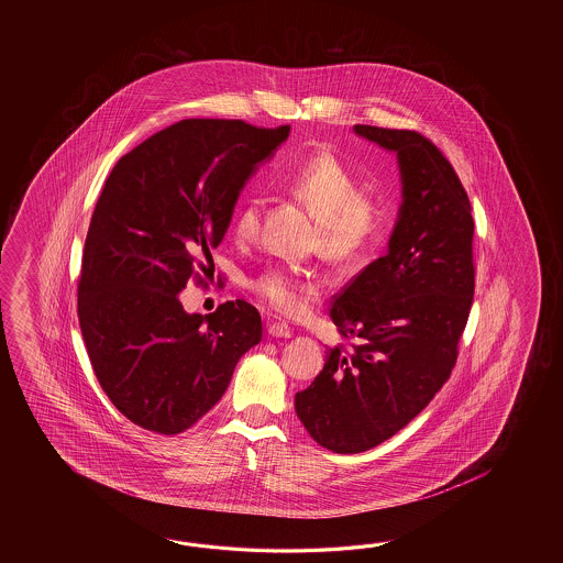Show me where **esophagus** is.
Listing matches in <instances>:
<instances>
[{
	"mask_svg": "<svg viewBox=\"0 0 563 563\" xmlns=\"http://www.w3.org/2000/svg\"><path fill=\"white\" fill-rule=\"evenodd\" d=\"M267 334L274 335V338H289L291 330L286 322H272L267 325Z\"/></svg>",
	"mask_w": 563,
	"mask_h": 563,
	"instance_id": "obj_1",
	"label": "esophagus"
}]
</instances>
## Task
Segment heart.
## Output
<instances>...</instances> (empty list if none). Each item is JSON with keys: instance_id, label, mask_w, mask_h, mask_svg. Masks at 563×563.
Returning a JSON list of instances; mask_svg holds the SVG:
<instances>
[{"instance_id": "heart-1", "label": "heart", "mask_w": 563, "mask_h": 563, "mask_svg": "<svg viewBox=\"0 0 563 563\" xmlns=\"http://www.w3.org/2000/svg\"><path fill=\"white\" fill-rule=\"evenodd\" d=\"M291 195L320 219L318 245L334 262H350L372 252L390 225V207L332 153L320 151L291 168L286 177ZM264 207L257 197L241 201L233 216V235L252 243L262 231ZM250 287L269 308L294 316L308 306L310 282L289 265H272L250 279Z\"/></svg>"}]
</instances>
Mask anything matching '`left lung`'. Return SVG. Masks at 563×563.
<instances>
[{"instance_id": "obj_1", "label": "left lung", "mask_w": 563, "mask_h": 563, "mask_svg": "<svg viewBox=\"0 0 563 563\" xmlns=\"http://www.w3.org/2000/svg\"><path fill=\"white\" fill-rule=\"evenodd\" d=\"M354 131L398 155L405 201L388 253L332 299L342 342L296 395L311 439L340 455L384 443L443 388L475 294L471 201L443 151L417 131Z\"/></svg>"}]
</instances>
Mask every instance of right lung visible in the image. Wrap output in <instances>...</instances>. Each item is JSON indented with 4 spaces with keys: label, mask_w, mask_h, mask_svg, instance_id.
I'll list each match as a JSON object with an SVG mask.
<instances>
[{
    "label": "right lung",
    "mask_w": 563,
    "mask_h": 563,
    "mask_svg": "<svg viewBox=\"0 0 563 563\" xmlns=\"http://www.w3.org/2000/svg\"><path fill=\"white\" fill-rule=\"evenodd\" d=\"M289 134L245 120L185 119L148 136L108 175L86 233L78 322L98 383L144 431L191 429L262 340L245 299L189 316L241 187Z\"/></svg>",
    "instance_id": "1"
}]
</instances>
